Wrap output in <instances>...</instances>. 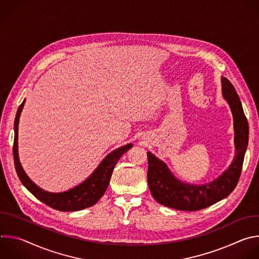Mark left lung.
<instances>
[{"label":"left lung","mask_w":259,"mask_h":259,"mask_svg":"<svg viewBox=\"0 0 259 259\" xmlns=\"http://www.w3.org/2000/svg\"><path fill=\"white\" fill-rule=\"evenodd\" d=\"M221 92L234 118L236 147L234 160L216 179L204 184H192L176 178L163 161L147 152V183L154 199L161 205L180 211L201 210L227 198L237 186L248 145L249 126L234 86L227 78H221Z\"/></svg>","instance_id":"left-lung-1"}]
</instances>
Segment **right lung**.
<instances>
[{"mask_svg": "<svg viewBox=\"0 0 259 259\" xmlns=\"http://www.w3.org/2000/svg\"><path fill=\"white\" fill-rule=\"evenodd\" d=\"M25 99L20 104L14 122L13 157L17 175L23 186L41 202L59 211H79L93 206L105 193L112 177L113 170L120 158L133 146L132 143L123 145L109 153L93 171V173L75 188L61 193L47 192L30 180L24 172L18 157V124Z\"/></svg>", "mask_w": 259, "mask_h": 259, "instance_id": "1", "label": "right lung"}]
</instances>
